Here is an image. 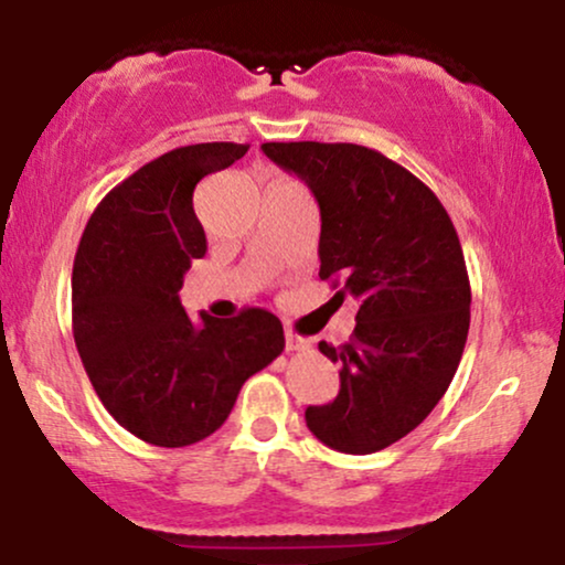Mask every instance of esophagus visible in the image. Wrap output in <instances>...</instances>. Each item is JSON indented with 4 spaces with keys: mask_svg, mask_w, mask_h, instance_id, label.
Wrapping results in <instances>:
<instances>
[{
    "mask_svg": "<svg viewBox=\"0 0 565 565\" xmlns=\"http://www.w3.org/2000/svg\"><path fill=\"white\" fill-rule=\"evenodd\" d=\"M308 348H310V342L305 340V337L287 332V350H308Z\"/></svg>",
    "mask_w": 565,
    "mask_h": 565,
    "instance_id": "esophagus-1",
    "label": "esophagus"
}]
</instances>
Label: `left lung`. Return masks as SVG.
<instances>
[{"instance_id": "8db88e82", "label": "left lung", "mask_w": 565, "mask_h": 565, "mask_svg": "<svg viewBox=\"0 0 565 565\" xmlns=\"http://www.w3.org/2000/svg\"><path fill=\"white\" fill-rule=\"evenodd\" d=\"M321 210V281L359 300L345 345L319 342L340 393L305 408L310 433L372 454L412 433L451 385L470 329V278L449 212L423 180L355 142H263Z\"/></svg>"}]
</instances>
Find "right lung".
<instances>
[{
  "mask_svg": "<svg viewBox=\"0 0 565 565\" xmlns=\"http://www.w3.org/2000/svg\"><path fill=\"white\" fill-rule=\"evenodd\" d=\"M246 151L174 148L111 188L82 233L71 278L76 350L108 414L146 444L180 449L212 436L244 382L284 350L270 310L193 323L178 297L206 252L193 188Z\"/></svg>",
  "mask_w": 565,
  "mask_h": 565,
  "instance_id": "add662e5",
  "label": "right lung"
}]
</instances>
